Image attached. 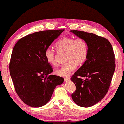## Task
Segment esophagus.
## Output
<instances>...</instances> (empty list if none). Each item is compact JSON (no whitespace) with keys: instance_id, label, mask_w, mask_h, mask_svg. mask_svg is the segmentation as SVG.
<instances>
[{"instance_id":"34e87169","label":"esophagus","mask_w":124,"mask_h":124,"mask_svg":"<svg viewBox=\"0 0 124 124\" xmlns=\"http://www.w3.org/2000/svg\"><path fill=\"white\" fill-rule=\"evenodd\" d=\"M64 81H70V78H68V77H65V78H64Z\"/></svg>"}]
</instances>
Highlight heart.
Returning a JSON list of instances; mask_svg holds the SVG:
<instances>
[{
  "mask_svg": "<svg viewBox=\"0 0 124 124\" xmlns=\"http://www.w3.org/2000/svg\"><path fill=\"white\" fill-rule=\"evenodd\" d=\"M56 47L60 52H65L67 62L61 65L55 71L60 76L67 77L75 70L77 64H82L85 61L88 55V45L83 39L65 37L56 43ZM45 56L47 61L53 65L56 64V54L53 48L46 49Z\"/></svg>",
  "mask_w": 124,
  "mask_h": 124,
  "instance_id": "b5f03b06",
  "label": "heart"
}]
</instances>
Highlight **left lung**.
Instances as JSON below:
<instances>
[{"label": "left lung", "mask_w": 124, "mask_h": 124, "mask_svg": "<svg viewBox=\"0 0 124 124\" xmlns=\"http://www.w3.org/2000/svg\"><path fill=\"white\" fill-rule=\"evenodd\" d=\"M70 31L85 40L89 48L85 62L71 78L76 89L71 97L77 105L90 107L108 93L116 67L115 54L106 38L81 31Z\"/></svg>", "instance_id": "left-lung-1"}]
</instances>
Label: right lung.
<instances>
[{"instance_id":"obj_1","label":"right lung","mask_w":124,"mask_h":124,"mask_svg":"<svg viewBox=\"0 0 124 124\" xmlns=\"http://www.w3.org/2000/svg\"><path fill=\"white\" fill-rule=\"evenodd\" d=\"M64 31L34 33L21 38L13 47L9 72L16 93L28 106L45 105L56 86L64 81L62 77L49 75L53 69L45 56L46 48Z\"/></svg>"}]
</instances>
